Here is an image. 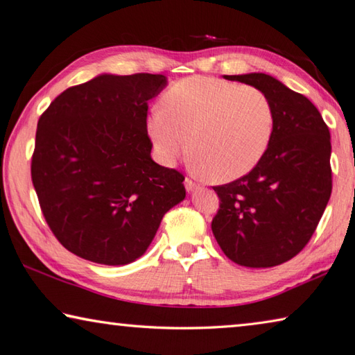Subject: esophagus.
<instances>
[{
    "label": "esophagus",
    "mask_w": 355,
    "mask_h": 355,
    "mask_svg": "<svg viewBox=\"0 0 355 355\" xmlns=\"http://www.w3.org/2000/svg\"><path fill=\"white\" fill-rule=\"evenodd\" d=\"M184 187H186L187 192H192V191L195 189V187H197V184H195L191 178H186V180H184Z\"/></svg>",
    "instance_id": "34e87169"
}]
</instances>
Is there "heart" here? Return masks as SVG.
I'll list each match as a JSON object with an SVG mask.
<instances>
[{
    "label": "heart",
    "mask_w": 355,
    "mask_h": 355,
    "mask_svg": "<svg viewBox=\"0 0 355 355\" xmlns=\"http://www.w3.org/2000/svg\"><path fill=\"white\" fill-rule=\"evenodd\" d=\"M162 105L163 110L148 117L157 157L172 164L191 148L195 171L216 182H233L252 172L273 140V103L254 87L191 76L166 89Z\"/></svg>",
    "instance_id": "obj_1"
}]
</instances>
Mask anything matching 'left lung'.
<instances>
[{
	"mask_svg": "<svg viewBox=\"0 0 355 355\" xmlns=\"http://www.w3.org/2000/svg\"><path fill=\"white\" fill-rule=\"evenodd\" d=\"M268 96L276 112L271 145L261 163L235 182L214 186L220 209L212 220L229 259L267 268L294 258L311 239L333 189L331 137L305 96L263 73L224 76Z\"/></svg>",
	"mask_w": 355,
	"mask_h": 355,
	"instance_id": "left-lung-1",
	"label": "left lung"
}]
</instances>
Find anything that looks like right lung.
<instances>
[{
    "mask_svg": "<svg viewBox=\"0 0 355 355\" xmlns=\"http://www.w3.org/2000/svg\"><path fill=\"white\" fill-rule=\"evenodd\" d=\"M166 84L163 74H101L40 117L32 182L53 235L79 258L135 261L186 197L183 173L150 158L148 102Z\"/></svg>",
    "mask_w": 355,
    "mask_h": 355,
    "instance_id": "1",
    "label": "right lung"
}]
</instances>
